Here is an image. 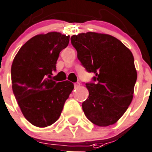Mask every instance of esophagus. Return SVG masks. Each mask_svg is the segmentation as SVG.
Instances as JSON below:
<instances>
[{
    "label": "esophagus",
    "mask_w": 152,
    "mask_h": 152,
    "mask_svg": "<svg viewBox=\"0 0 152 152\" xmlns=\"http://www.w3.org/2000/svg\"><path fill=\"white\" fill-rule=\"evenodd\" d=\"M80 86V83L79 82H76V83H75V88H77L78 87Z\"/></svg>",
    "instance_id": "esophagus-1"
}]
</instances>
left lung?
Masks as SVG:
<instances>
[{"instance_id":"8db88e82","label":"left lung","mask_w":152,"mask_h":152,"mask_svg":"<svg viewBox=\"0 0 152 152\" xmlns=\"http://www.w3.org/2000/svg\"><path fill=\"white\" fill-rule=\"evenodd\" d=\"M77 58L96 83L86 84L88 99L82 103L86 118L94 125H114L133 100L137 72L133 53L116 37L96 32L73 35Z\"/></svg>"}]
</instances>
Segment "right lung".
<instances>
[{"mask_svg": "<svg viewBox=\"0 0 152 152\" xmlns=\"http://www.w3.org/2000/svg\"><path fill=\"white\" fill-rule=\"evenodd\" d=\"M69 41V35L59 32L37 34L22 46L13 59V93L23 116L34 126L45 128L56 122L74 89L69 81L50 80L59 53Z\"/></svg>", "mask_w": 152, "mask_h": 152, "instance_id": "add662e5", "label": "right lung"}]
</instances>
